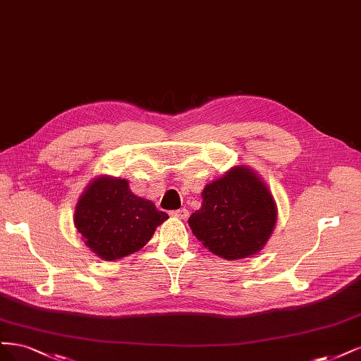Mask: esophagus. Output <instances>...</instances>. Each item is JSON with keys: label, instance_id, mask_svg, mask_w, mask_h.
I'll list each match as a JSON object with an SVG mask.
<instances>
[{"label": "esophagus", "instance_id": "1", "mask_svg": "<svg viewBox=\"0 0 361 361\" xmlns=\"http://www.w3.org/2000/svg\"><path fill=\"white\" fill-rule=\"evenodd\" d=\"M171 216H172V217H178V219H188L189 210H185V208H180V210L171 212Z\"/></svg>", "mask_w": 361, "mask_h": 361}]
</instances>
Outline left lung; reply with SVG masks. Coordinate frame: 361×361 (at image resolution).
Returning <instances> with one entry per match:
<instances>
[{
	"label": "left lung",
	"instance_id": "obj_1",
	"mask_svg": "<svg viewBox=\"0 0 361 361\" xmlns=\"http://www.w3.org/2000/svg\"><path fill=\"white\" fill-rule=\"evenodd\" d=\"M271 193L246 168H232L202 192V207L189 226L204 246L225 259H241L259 252L276 224Z\"/></svg>",
	"mask_w": 361,
	"mask_h": 361
}]
</instances>
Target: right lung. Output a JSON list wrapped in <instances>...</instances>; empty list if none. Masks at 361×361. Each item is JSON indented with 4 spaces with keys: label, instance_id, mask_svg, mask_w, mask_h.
Listing matches in <instances>:
<instances>
[{
    "label": "right lung",
    "instance_id": "1",
    "mask_svg": "<svg viewBox=\"0 0 361 361\" xmlns=\"http://www.w3.org/2000/svg\"><path fill=\"white\" fill-rule=\"evenodd\" d=\"M166 219L153 202L133 195L126 180L100 177L80 196L75 226L92 252L115 261L142 249Z\"/></svg>",
    "mask_w": 361,
    "mask_h": 361
}]
</instances>
